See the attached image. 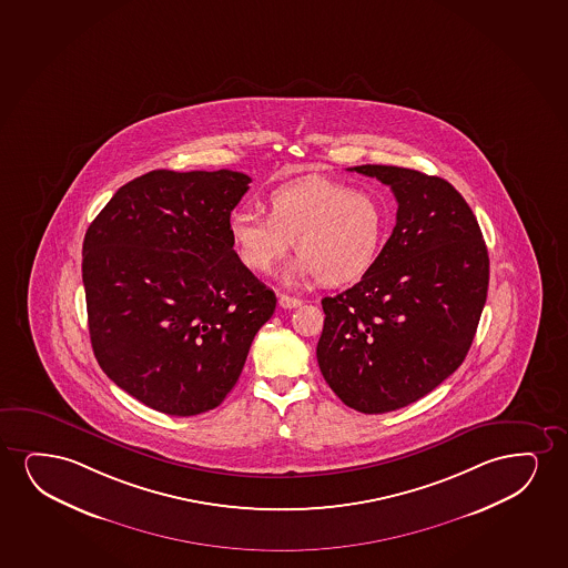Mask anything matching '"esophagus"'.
<instances>
[{
  "mask_svg": "<svg viewBox=\"0 0 568 568\" xmlns=\"http://www.w3.org/2000/svg\"><path fill=\"white\" fill-rule=\"evenodd\" d=\"M303 304L301 298H296V296L288 295H280V306L285 310L298 308Z\"/></svg>",
  "mask_w": 568,
  "mask_h": 568,
  "instance_id": "obj_1",
  "label": "esophagus"
}]
</instances>
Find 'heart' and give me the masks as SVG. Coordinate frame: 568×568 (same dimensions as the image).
Returning a JSON list of instances; mask_svg holds the SVG:
<instances>
[{"label":"heart","instance_id":"obj_1","mask_svg":"<svg viewBox=\"0 0 568 568\" xmlns=\"http://www.w3.org/2000/svg\"><path fill=\"white\" fill-rule=\"evenodd\" d=\"M267 215L243 207L229 217V236L244 267L272 272L295 241L298 260L285 280L317 277L327 287L361 280L376 264L387 231L384 204L374 194L329 179L273 189Z\"/></svg>","mask_w":568,"mask_h":568}]
</instances>
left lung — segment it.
I'll return each mask as SVG.
<instances>
[{
    "instance_id": "1",
    "label": "left lung",
    "mask_w": 568,
    "mask_h": 568,
    "mask_svg": "<svg viewBox=\"0 0 568 568\" xmlns=\"http://www.w3.org/2000/svg\"><path fill=\"white\" fill-rule=\"evenodd\" d=\"M389 184L397 225L362 280L325 296L316 356L354 410H397L463 364L478 329L489 256L478 222L445 179L395 165H356Z\"/></svg>"
}]
</instances>
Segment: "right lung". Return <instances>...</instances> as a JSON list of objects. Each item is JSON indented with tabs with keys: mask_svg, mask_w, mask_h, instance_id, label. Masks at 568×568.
<instances>
[{
	"mask_svg": "<svg viewBox=\"0 0 568 568\" xmlns=\"http://www.w3.org/2000/svg\"><path fill=\"white\" fill-rule=\"evenodd\" d=\"M239 171L155 170L123 184L82 243L92 351L113 384L171 416L222 405L277 298L233 251Z\"/></svg>",
	"mask_w": 568,
	"mask_h": 568,
	"instance_id": "add662e5",
	"label": "right lung"
}]
</instances>
